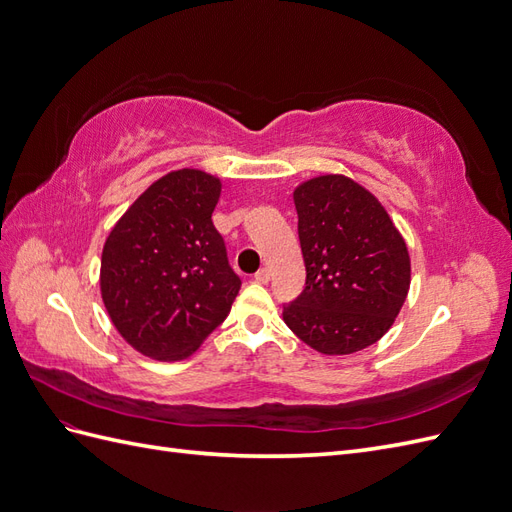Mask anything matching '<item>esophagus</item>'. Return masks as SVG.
I'll list each match as a JSON object with an SVG mask.
<instances>
[{"instance_id":"esophagus-1","label":"esophagus","mask_w":512,"mask_h":512,"mask_svg":"<svg viewBox=\"0 0 512 512\" xmlns=\"http://www.w3.org/2000/svg\"><path fill=\"white\" fill-rule=\"evenodd\" d=\"M254 280H256V282H260V284H267V282L271 280V271H269L267 267L258 269V271H256V275H254Z\"/></svg>"}]
</instances>
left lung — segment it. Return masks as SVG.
Returning a JSON list of instances; mask_svg holds the SVG:
<instances>
[{"label":"left lung","mask_w":512,"mask_h":512,"mask_svg":"<svg viewBox=\"0 0 512 512\" xmlns=\"http://www.w3.org/2000/svg\"><path fill=\"white\" fill-rule=\"evenodd\" d=\"M305 288L284 322L322 354L359 352L391 329L410 288L404 237L378 198L344 175L294 190Z\"/></svg>","instance_id":"obj_1"}]
</instances>
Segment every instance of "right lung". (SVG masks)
I'll return each mask as SVG.
<instances>
[{
  "label": "right lung",
  "mask_w": 512,
  "mask_h": 512,
  "mask_svg": "<svg viewBox=\"0 0 512 512\" xmlns=\"http://www.w3.org/2000/svg\"><path fill=\"white\" fill-rule=\"evenodd\" d=\"M222 183L203 170L164 175L134 200L102 250V301L126 342L181 361L224 322L241 288L213 226Z\"/></svg>",
  "instance_id": "obj_1"
}]
</instances>
